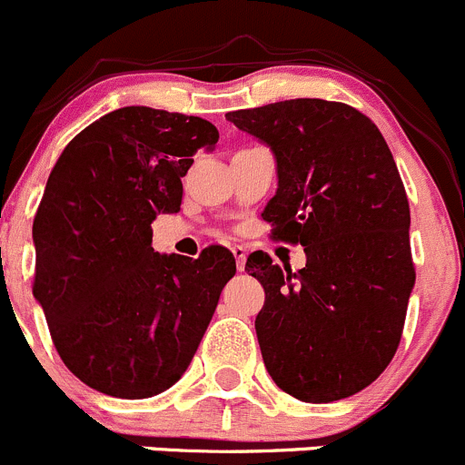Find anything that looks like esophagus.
<instances>
[{
  "label": "esophagus",
  "mask_w": 465,
  "mask_h": 465,
  "mask_svg": "<svg viewBox=\"0 0 465 465\" xmlns=\"http://www.w3.org/2000/svg\"><path fill=\"white\" fill-rule=\"evenodd\" d=\"M232 255H234V260H237V269L243 271V264H246V248L232 246Z\"/></svg>",
  "instance_id": "obj_1"
}]
</instances>
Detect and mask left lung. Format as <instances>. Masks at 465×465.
Instances as JSON below:
<instances>
[{"label": "left lung", "instance_id": "left-lung-1", "mask_svg": "<svg viewBox=\"0 0 465 465\" xmlns=\"http://www.w3.org/2000/svg\"><path fill=\"white\" fill-rule=\"evenodd\" d=\"M226 119L273 151L278 192L262 219L307 255L296 273L262 251L246 260L264 287L255 332L266 371L302 402L355 395L393 360L416 282L407 192L387 142L339 101L289 99Z\"/></svg>", "mask_w": 465, "mask_h": 465}]
</instances>
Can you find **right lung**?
<instances>
[{"label": "right lung", "mask_w": 465, "mask_h": 465, "mask_svg": "<svg viewBox=\"0 0 465 465\" xmlns=\"http://www.w3.org/2000/svg\"><path fill=\"white\" fill-rule=\"evenodd\" d=\"M208 119L128 105L63 149L34 219V296L63 364L90 389L124 400L181 380L237 264L228 248L196 260L153 251L151 223L178 213Z\"/></svg>", "instance_id": "1"}]
</instances>
